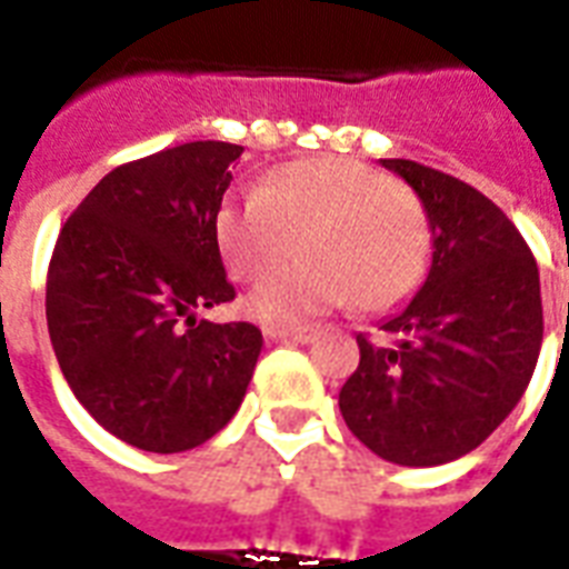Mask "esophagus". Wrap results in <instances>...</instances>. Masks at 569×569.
I'll return each mask as SVG.
<instances>
[{
    "label": "esophagus",
    "mask_w": 569,
    "mask_h": 569,
    "mask_svg": "<svg viewBox=\"0 0 569 569\" xmlns=\"http://www.w3.org/2000/svg\"><path fill=\"white\" fill-rule=\"evenodd\" d=\"M264 338H271V341H298V345H308L317 338V329H310V326H298V329H289V326H268L264 329Z\"/></svg>",
    "instance_id": "obj_1"
}]
</instances>
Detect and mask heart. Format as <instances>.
Wrapping results in <instances>:
<instances>
[{"label": "heart", "instance_id": "b5f03b06", "mask_svg": "<svg viewBox=\"0 0 569 569\" xmlns=\"http://www.w3.org/2000/svg\"><path fill=\"white\" fill-rule=\"evenodd\" d=\"M216 237L237 277L259 283L305 249V264L247 301L261 322H298L357 296L366 310L408 298L423 280L432 228L423 200L393 176L350 158L277 167L256 194L228 200Z\"/></svg>", "mask_w": 569, "mask_h": 569}]
</instances>
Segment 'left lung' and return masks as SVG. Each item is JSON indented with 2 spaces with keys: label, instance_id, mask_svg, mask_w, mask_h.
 I'll return each instance as SVG.
<instances>
[{
  "label": "left lung",
  "instance_id": "1",
  "mask_svg": "<svg viewBox=\"0 0 569 569\" xmlns=\"http://www.w3.org/2000/svg\"><path fill=\"white\" fill-rule=\"evenodd\" d=\"M383 167L418 191L432 228L420 292L357 335L359 366L338 393L345 423L399 466L476 451L525 396L542 345L533 252L506 212L453 176L406 158Z\"/></svg>",
  "mask_w": 569,
  "mask_h": 569
}]
</instances>
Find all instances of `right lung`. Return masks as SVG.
Returning a JSON list of instances; mask_svg holds the SVG:
<instances>
[{"label":"right lung","instance_id":"1","mask_svg":"<svg viewBox=\"0 0 569 569\" xmlns=\"http://www.w3.org/2000/svg\"><path fill=\"white\" fill-rule=\"evenodd\" d=\"M240 151L200 140L121 163L57 237L44 313L60 371L88 415L140 451L212 439L261 353L252 322L198 320L234 301L216 216Z\"/></svg>","mask_w":569,"mask_h":569}]
</instances>
